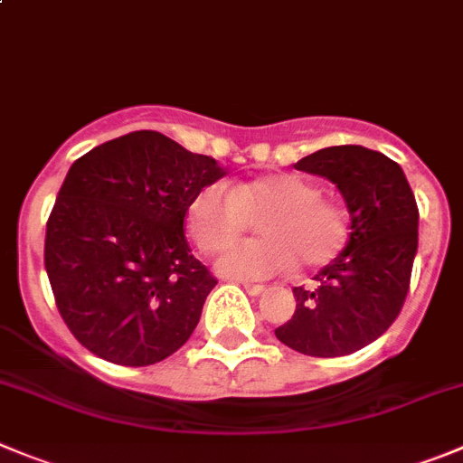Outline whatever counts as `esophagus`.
<instances>
[{
  "instance_id": "34e87169",
  "label": "esophagus",
  "mask_w": 463,
  "mask_h": 463,
  "mask_svg": "<svg viewBox=\"0 0 463 463\" xmlns=\"http://www.w3.org/2000/svg\"><path fill=\"white\" fill-rule=\"evenodd\" d=\"M244 290L249 292V295H251V297H260L262 292L267 290V288H265V285H253V283H244Z\"/></svg>"
}]
</instances>
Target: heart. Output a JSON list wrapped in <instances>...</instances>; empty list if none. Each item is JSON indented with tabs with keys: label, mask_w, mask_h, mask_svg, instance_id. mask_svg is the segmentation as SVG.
I'll list each match as a JSON object with an SVG mask.
<instances>
[{
	"label": "heart",
	"mask_w": 463,
	"mask_h": 463,
	"mask_svg": "<svg viewBox=\"0 0 463 463\" xmlns=\"http://www.w3.org/2000/svg\"><path fill=\"white\" fill-rule=\"evenodd\" d=\"M260 217V240L223 253L219 274L228 279L269 276L326 267L349 241V214L338 201L319 196V187L299 173H267L235 183L231 189L207 184L187 210V228L203 253H219L235 244L251 219Z\"/></svg>",
	"instance_id": "obj_1"
}]
</instances>
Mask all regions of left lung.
<instances>
[{"instance_id": "1", "label": "left lung", "mask_w": 463, "mask_h": 463, "mask_svg": "<svg viewBox=\"0 0 463 463\" xmlns=\"http://www.w3.org/2000/svg\"><path fill=\"white\" fill-rule=\"evenodd\" d=\"M331 180L349 212V241L295 288L297 310L276 338L306 356H345L374 343L400 315L418 251V205L400 164L363 146H331L295 164Z\"/></svg>"}]
</instances>
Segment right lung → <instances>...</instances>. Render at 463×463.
Here are the masks:
<instances>
[{"mask_svg":"<svg viewBox=\"0 0 463 463\" xmlns=\"http://www.w3.org/2000/svg\"><path fill=\"white\" fill-rule=\"evenodd\" d=\"M226 168L153 129L81 155L45 232V269L71 334L116 365L178 352L217 279L184 237L189 203Z\"/></svg>","mask_w":463,"mask_h":463,"instance_id":"right-lung-1","label":"right lung"}]
</instances>
